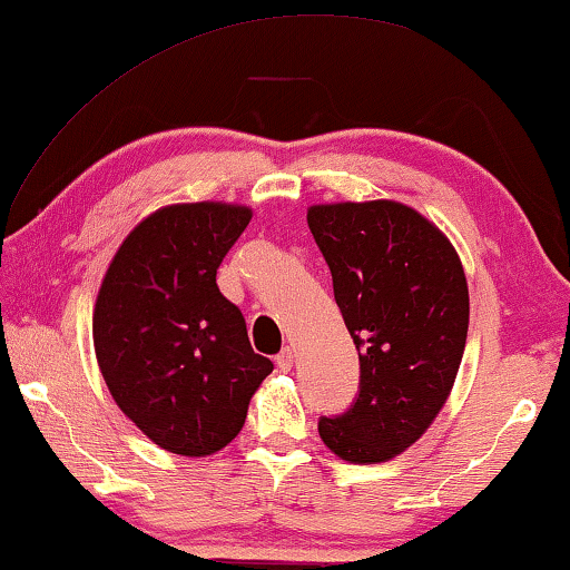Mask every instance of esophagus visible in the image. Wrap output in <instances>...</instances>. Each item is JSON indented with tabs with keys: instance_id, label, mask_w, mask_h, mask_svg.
Returning <instances> with one entry per match:
<instances>
[{
	"instance_id": "obj_1",
	"label": "esophagus",
	"mask_w": 570,
	"mask_h": 570,
	"mask_svg": "<svg viewBox=\"0 0 570 570\" xmlns=\"http://www.w3.org/2000/svg\"><path fill=\"white\" fill-rule=\"evenodd\" d=\"M276 367L282 370V373H288V370L294 367V350L292 347H286V350H282L276 355Z\"/></svg>"
}]
</instances>
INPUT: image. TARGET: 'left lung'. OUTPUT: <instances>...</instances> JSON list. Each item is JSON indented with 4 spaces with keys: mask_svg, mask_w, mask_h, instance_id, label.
<instances>
[{
    "mask_svg": "<svg viewBox=\"0 0 570 570\" xmlns=\"http://www.w3.org/2000/svg\"><path fill=\"white\" fill-rule=\"evenodd\" d=\"M306 223L360 355L357 401L322 419L320 436L350 464L387 462L426 433L454 387L469 330L464 266L436 225L395 200L312 205Z\"/></svg>",
    "mask_w": 570,
    "mask_h": 570,
    "instance_id": "left-lung-1",
    "label": "left lung"
}]
</instances>
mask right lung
Returning <instances> with one entry per match:
<instances>
[{"mask_svg":"<svg viewBox=\"0 0 570 570\" xmlns=\"http://www.w3.org/2000/svg\"><path fill=\"white\" fill-rule=\"evenodd\" d=\"M250 215L210 200L159 207L124 238L98 288L94 347L108 393L171 454L228 446L274 370L215 284Z\"/></svg>","mask_w":570,"mask_h":570,"instance_id":"1","label":"right lung"}]
</instances>
